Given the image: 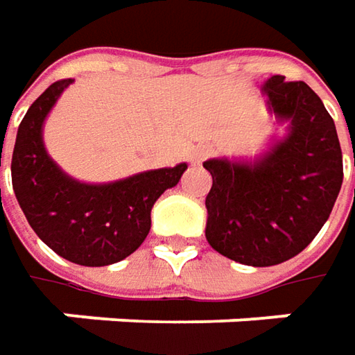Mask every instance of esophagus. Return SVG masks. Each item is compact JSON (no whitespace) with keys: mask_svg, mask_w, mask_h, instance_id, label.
<instances>
[{"mask_svg":"<svg viewBox=\"0 0 355 355\" xmlns=\"http://www.w3.org/2000/svg\"><path fill=\"white\" fill-rule=\"evenodd\" d=\"M207 156H209V150L203 148V146H199V148H196V150L189 154V162H191V164H201Z\"/></svg>","mask_w":355,"mask_h":355,"instance_id":"1","label":"esophagus"}]
</instances>
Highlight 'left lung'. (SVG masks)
<instances>
[{"label": "left lung", "instance_id": "8db88e82", "mask_svg": "<svg viewBox=\"0 0 355 355\" xmlns=\"http://www.w3.org/2000/svg\"><path fill=\"white\" fill-rule=\"evenodd\" d=\"M270 110L291 120L288 136L254 164L209 159L205 237L249 266L284 263L304 251L330 217L344 180L342 148L320 96L302 80L270 76ZM355 164V162H354Z\"/></svg>", "mask_w": 355, "mask_h": 355}]
</instances>
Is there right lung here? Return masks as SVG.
I'll return each instance as SVG.
<instances>
[{"mask_svg":"<svg viewBox=\"0 0 355 355\" xmlns=\"http://www.w3.org/2000/svg\"><path fill=\"white\" fill-rule=\"evenodd\" d=\"M71 83L73 78L53 83L29 106L17 130L11 182L29 225L47 247L76 265L106 266L142 245L156 199L180 182L187 166L144 171L103 185L80 184L64 175L47 156L41 130Z\"/></svg>","mask_w":355,"mask_h":355,"instance_id":"obj_1","label":"right lung"}]
</instances>
